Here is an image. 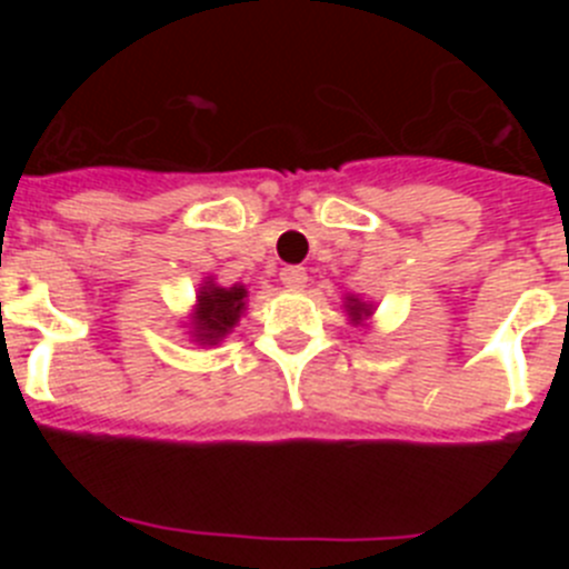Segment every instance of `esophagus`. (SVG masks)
<instances>
[{"label":"esophagus","mask_w":569,"mask_h":569,"mask_svg":"<svg viewBox=\"0 0 569 569\" xmlns=\"http://www.w3.org/2000/svg\"><path fill=\"white\" fill-rule=\"evenodd\" d=\"M279 279L288 290H305V284H308V273H305V268H284L279 273Z\"/></svg>","instance_id":"1"}]
</instances>
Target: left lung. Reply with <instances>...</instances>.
<instances>
[{
  "label": "left lung",
  "instance_id": "left-lung-1",
  "mask_svg": "<svg viewBox=\"0 0 569 569\" xmlns=\"http://www.w3.org/2000/svg\"><path fill=\"white\" fill-rule=\"evenodd\" d=\"M376 308H373V301H365L359 299V296H345V316L347 321L353 325V328L359 330H367L370 328V319H373Z\"/></svg>",
  "mask_w": 569,
  "mask_h": 569
}]
</instances>
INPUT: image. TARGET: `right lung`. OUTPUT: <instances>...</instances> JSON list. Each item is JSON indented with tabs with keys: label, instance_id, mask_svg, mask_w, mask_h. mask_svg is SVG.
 Instances as JSON below:
<instances>
[{
	"label": "right lung",
	"instance_id": "add662e5",
	"mask_svg": "<svg viewBox=\"0 0 569 569\" xmlns=\"http://www.w3.org/2000/svg\"><path fill=\"white\" fill-rule=\"evenodd\" d=\"M248 308V284H233V288H222L216 284L213 276H204V281L196 290V305L188 313V336L190 341L202 347H213L233 328L244 316Z\"/></svg>",
	"mask_w": 569,
	"mask_h": 569
}]
</instances>
